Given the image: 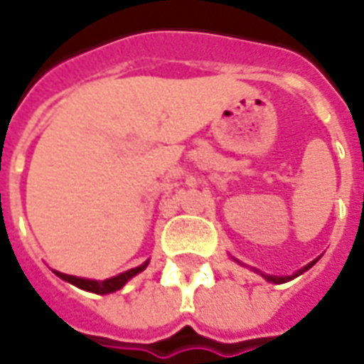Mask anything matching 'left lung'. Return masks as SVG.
<instances>
[{
  "instance_id": "8db88e82",
  "label": "left lung",
  "mask_w": 364,
  "mask_h": 364,
  "mask_svg": "<svg viewBox=\"0 0 364 364\" xmlns=\"http://www.w3.org/2000/svg\"><path fill=\"white\" fill-rule=\"evenodd\" d=\"M314 263H310V265H306L304 269H302V271H306V269H310L312 267ZM302 271H300V273H302ZM263 277H265V279H267V281H271V282H277V284H279V282H287V281H290V279H292V277H298V274H292V277H267V274H263Z\"/></svg>"
}]
</instances>
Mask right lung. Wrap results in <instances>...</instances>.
Returning <instances> with one entry per match:
<instances>
[{"instance_id":"right-lung-1","label":"right lung","mask_w":364,"mask_h":364,"mask_svg":"<svg viewBox=\"0 0 364 364\" xmlns=\"http://www.w3.org/2000/svg\"><path fill=\"white\" fill-rule=\"evenodd\" d=\"M146 265H148V263H144V265H140V267L130 269V271H127V273L117 274V277H112V279H107V281H90V279H80V277L58 273V271H54V273L58 274L60 279L72 282V284H75V287H80V289L83 290H90V292H95V294H109V292H114V290L122 289V287H124V284H127L134 274L144 271Z\"/></svg>"}]
</instances>
